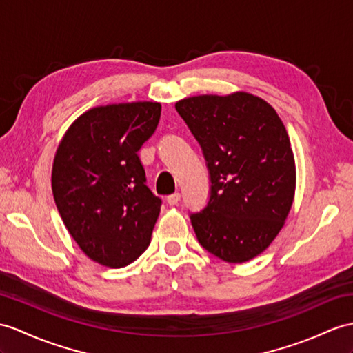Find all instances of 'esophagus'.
Here are the masks:
<instances>
[{"label": "esophagus", "instance_id": "obj_1", "mask_svg": "<svg viewBox=\"0 0 353 353\" xmlns=\"http://www.w3.org/2000/svg\"><path fill=\"white\" fill-rule=\"evenodd\" d=\"M179 199H181V194H179V193H172V194H169V196L166 197V201H168V203H169L170 206L178 205Z\"/></svg>", "mask_w": 353, "mask_h": 353}]
</instances>
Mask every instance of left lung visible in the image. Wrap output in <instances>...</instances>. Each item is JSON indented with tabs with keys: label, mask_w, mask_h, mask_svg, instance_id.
<instances>
[{
	"label": "left lung",
	"mask_w": 353,
	"mask_h": 353,
	"mask_svg": "<svg viewBox=\"0 0 353 353\" xmlns=\"http://www.w3.org/2000/svg\"><path fill=\"white\" fill-rule=\"evenodd\" d=\"M175 109L199 142L210 199L190 214L197 241L230 263L261 254L277 236L295 194V160L285 125L247 92L196 96Z\"/></svg>",
	"instance_id": "obj_1"
}]
</instances>
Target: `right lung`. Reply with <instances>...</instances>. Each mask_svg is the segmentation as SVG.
Segmentation results:
<instances>
[{
  "label": "right lung",
  "mask_w": 353,
  "mask_h": 353,
  "mask_svg": "<svg viewBox=\"0 0 353 353\" xmlns=\"http://www.w3.org/2000/svg\"><path fill=\"white\" fill-rule=\"evenodd\" d=\"M161 105L90 109L57 150L52 192L59 216L94 262L123 268L147 250L161 199L147 185L137 151L160 121Z\"/></svg>",
  "instance_id": "1"
}]
</instances>
